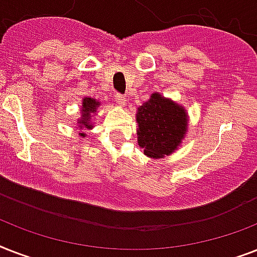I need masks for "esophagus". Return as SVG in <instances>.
<instances>
[{
  "label": "esophagus",
  "mask_w": 257,
  "mask_h": 257,
  "mask_svg": "<svg viewBox=\"0 0 257 257\" xmlns=\"http://www.w3.org/2000/svg\"><path fill=\"white\" fill-rule=\"evenodd\" d=\"M114 100H116V102L118 105H120V106H124L125 105V101H126V98H125V96H122V94H120V93H117L116 94V98H114Z\"/></svg>",
  "instance_id": "esophagus-1"
}]
</instances>
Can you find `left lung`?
<instances>
[{
	"instance_id": "obj_1",
	"label": "left lung",
	"mask_w": 257,
	"mask_h": 257,
	"mask_svg": "<svg viewBox=\"0 0 257 257\" xmlns=\"http://www.w3.org/2000/svg\"><path fill=\"white\" fill-rule=\"evenodd\" d=\"M136 117L139 145L153 159L173 152L187 132V113L159 93L141 105Z\"/></svg>"
}]
</instances>
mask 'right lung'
I'll list each match as a JSON object with an SVG mask.
<instances>
[{"label": "right lung", "mask_w": 257, "mask_h": 257, "mask_svg": "<svg viewBox=\"0 0 257 257\" xmlns=\"http://www.w3.org/2000/svg\"><path fill=\"white\" fill-rule=\"evenodd\" d=\"M97 106H98V101L93 100L90 97H85L84 98V101H82V118L78 121L80 122V129L92 128V124H90V113L96 112ZM80 135L82 137H85V133H80Z\"/></svg>", "instance_id": "right-lung-1"}]
</instances>
